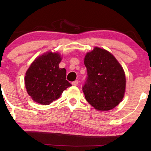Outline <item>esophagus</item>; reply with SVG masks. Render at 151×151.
<instances>
[{"label":"esophagus","mask_w":151,"mask_h":151,"mask_svg":"<svg viewBox=\"0 0 151 151\" xmlns=\"http://www.w3.org/2000/svg\"><path fill=\"white\" fill-rule=\"evenodd\" d=\"M71 84L73 86H78V80H75V81L72 82Z\"/></svg>","instance_id":"34e87169"}]
</instances>
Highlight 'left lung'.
Masks as SVG:
<instances>
[{
  "instance_id": "1",
  "label": "left lung",
  "mask_w": 151,
  "mask_h": 151,
  "mask_svg": "<svg viewBox=\"0 0 151 151\" xmlns=\"http://www.w3.org/2000/svg\"><path fill=\"white\" fill-rule=\"evenodd\" d=\"M87 78L82 87L87 102L96 110L106 111L119 104L124 96V69L108 51L95 47L84 58Z\"/></svg>"
}]
</instances>
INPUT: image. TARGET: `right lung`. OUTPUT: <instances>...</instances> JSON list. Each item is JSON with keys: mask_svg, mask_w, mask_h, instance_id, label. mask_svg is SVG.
<instances>
[{"mask_svg": "<svg viewBox=\"0 0 151 151\" xmlns=\"http://www.w3.org/2000/svg\"><path fill=\"white\" fill-rule=\"evenodd\" d=\"M61 60L59 53L49 51L37 58L27 71V91L36 102L48 105L71 86L66 80V69L59 68Z\"/></svg>", "mask_w": 151, "mask_h": 151, "instance_id": "add662e5", "label": "right lung"}]
</instances>
